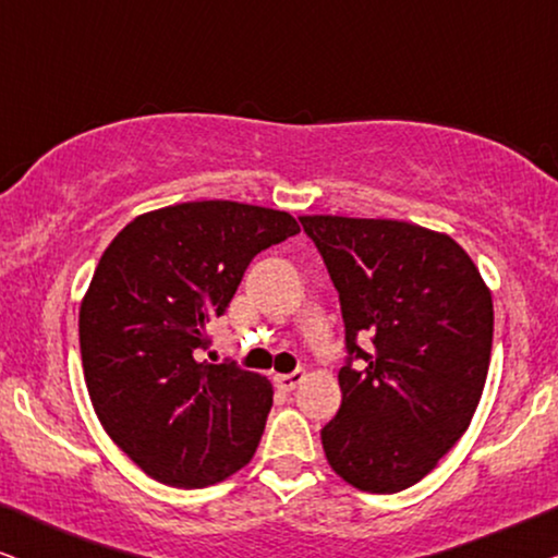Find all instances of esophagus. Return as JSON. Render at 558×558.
I'll return each instance as SVG.
<instances>
[{"label": "esophagus", "instance_id": "obj_1", "mask_svg": "<svg viewBox=\"0 0 558 558\" xmlns=\"http://www.w3.org/2000/svg\"><path fill=\"white\" fill-rule=\"evenodd\" d=\"M304 380V373L302 371H294V373H279V376H274V384H277L281 391H294L296 386H300Z\"/></svg>", "mask_w": 558, "mask_h": 558}]
</instances>
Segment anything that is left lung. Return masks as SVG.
I'll use <instances>...</instances> for the list:
<instances>
[{
  "mask_svg": "<svg viewBox=\"0 0 558 558\" xmlns=\"http://www.w3.org/2000/svg\"><path fill=\"white\" fill-rule=\"evenodd\" d=\"M340 294L342 403L323 429L330 468L363 493L429 475L468 432L493 348V294L447 233L407 220L300 216ZM371 337L374 350L356 348Z\"/></svg>",
  "mask_w": 558,
  "mask_h": 558,
  "instance_id": "1",
  "label": "left lung"
}]
</instances>
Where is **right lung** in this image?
<instances>
[{
  "label": "right lung",
  "instance_id": "1",
  "mask_svg": "<svg viewBox=\"0 0 558 558\" xmlns=\"http://www.w3.org/2000/svg\"><path fill=\"white\" fill-rule=\"evenodd\" d=\"M294 233L284 210L201 201L142 213L104 251L78 312L83 376L106 434L157 483L208 487L254 457L271 380L195 353L251 258Z\"/></svg>",
  "mask_w": 558,
  "mask_h": 558
}]
</instances>
